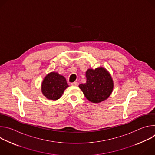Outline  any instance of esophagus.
<instances>
[{
  "label": "esophagus",
  "mask_w": 155,
  "mask_h": 155,
  "mask_svg": "<svg viewBox=\"0 0 155 155\" xmlns=\"http://www.w3.org/2000/svg\"><path fill=\"white\" fill-rule=\"evenodd\" d=\"M72 86H77L78 85V82H74L71 83Z\"/></svg>",
  "instance_id": "1"
}]
</instances>
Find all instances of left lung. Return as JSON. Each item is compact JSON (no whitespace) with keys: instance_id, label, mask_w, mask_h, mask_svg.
I'll return each instance as SVG.
<instances>
[{"instance_id":"obj_1","label":"left lung","mask_w":155,"mask_h":155,"mask_svg":"<svg viewBox=\"0 0 155 155\" xmlns=\"http://www.w3.org/2000/svg\"><path fill=\"white\" fill-rule=\"evenodd\" d=\"M86 82L78 86L88 101L100 103L111 95L114 86V81L105 68L88 69L86 72Z\"/></svg>"}]
</instances>
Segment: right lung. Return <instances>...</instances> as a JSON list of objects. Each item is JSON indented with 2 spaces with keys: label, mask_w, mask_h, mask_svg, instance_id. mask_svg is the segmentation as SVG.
<instances>
[{
  "label": "right lung",
  "mask_w": 155,
  "mask_h": 155,
  "mask_svg": "<svg viewBox=\"0 0 155 155\" xmlns=\"http://www.w3.org/2000/svg\"><path fill=\"white\" fill-rule=\"evenodd\" d=\"M69 86L65 77L58 72H51L47 74L41 82L42 94L49 100L56 101L63 94Z\"/></svg>",
  "instance_id": "add662e5"
}]
</instances>
